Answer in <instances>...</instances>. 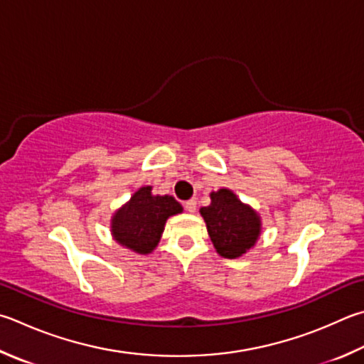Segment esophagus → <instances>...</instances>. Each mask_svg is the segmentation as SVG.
I'll use <instances>...</instances> for the list:
<instances>
[{"mask_svg": "<svg viewBox=\"0 0 364 364\" xmlns=\"http://www.w3.org/2000/svg\"><path fill=\"white\" fill-rule=\"evenodd\" d=\"M196 207H197L196 199H191V200H188V202H184V208H186V211H189V213H194Z\"/></svg>", "mask_w": 364, "mask_h": 364, "instance_id": "esophagus-1", "label": "esophagus"}]
</instances>
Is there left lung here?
<instances>
[{
  "label": "left lung",
  "mask_w": 364,
  "mask_h": 364,
  "mask_svg": "<svg viewBox=\"0 0 364 364\" xmlns=\"http://www.w3.org/2000/svg\"><path fill=\"white\" fill-rule=\"evenodd\" d=\"M211 203L200 208L218 255L235 259L255 247L261 234V218L232 191L223 188L210 194Z\"/></svg>",
  "instance_id": "left-lung-1"
}]
</instances>
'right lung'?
<instances>
[{"mask_svg": "<svg viewBox=\"0 0 364 364\" xmlns=\"http://www.w3.org/2000/svg\"><path fill=\"white\" fill-rule=\"evenodd\" d=\"M153 188L143 186L122 205L111 220L114 240L138 255H148L159 243L165 221L183 211L171 196H154Z\"/></svg>", "mask_w": 364, "mask_h": 364, "instance_id": "add662e5", "label": "right lung"}]
</instances>
